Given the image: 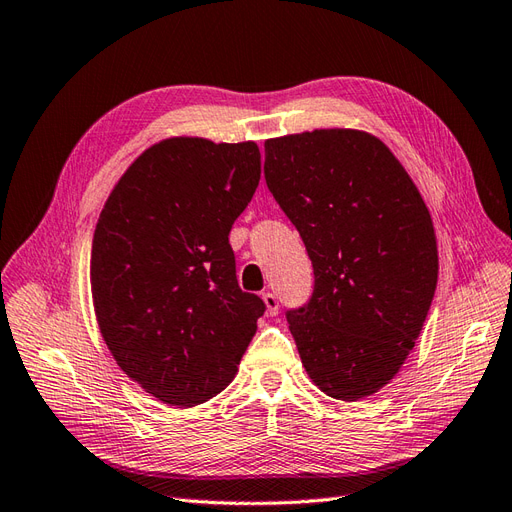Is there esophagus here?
I'll return each mask as SVG.
<instances>
[{
	"mask_svg": "<svg viewBox=\"0 0 512 512\" xmlns=\"http://www.w3.org/2000/svg\"><path fill=\"white\" fill-rule=\"evenodd\" d=\"M261 298H264V305H266L268 316H277V313H279V298H277V294L266 292Z\"/></svg>",
	"mask_w": 512,
	"mask_h": 512,
	"instance_id": "esophagus-1",
	"label": "esophagus"
}]
</instances>
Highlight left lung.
Instances as JSON below:
<instances>
[{
	"mask_svg": "<svg viewBox=\"0 0 512 512\" xmlns=\"http://www.w3.org/2000/svg\"><path fill=\"white\" fill-rule=\"evenodd\" d=\"M266 183L316 274L287 311L309 378L335 400L385 387L413 350L439 277L437 235L413 179L361 129L266 140Z\"/></svg>",
	"mask_w": 512,
	"mask_h": 512,
	"instance_id": "obj_1",
	"label": "left lung"
}]
</instances>
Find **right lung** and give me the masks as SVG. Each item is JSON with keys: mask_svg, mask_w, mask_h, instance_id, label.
<instances>
[{"mask_svg": "<svg viewBox=\"0 0 512 512\" xmlns=\"http://www.w3.org/2000/svg\"><path fill=\"white\" fill-rule=\"evenodd\" d=\"M261 177L253 140L173 136L142 151L97 220L90 290L119 368L168 406L225 389L264 316L240 290L231 225Z\"/></svg>", "mask_w": 512, "mask_h": 512, "instance_id": "add662e5", "label": "right lung"}]
</instances>
